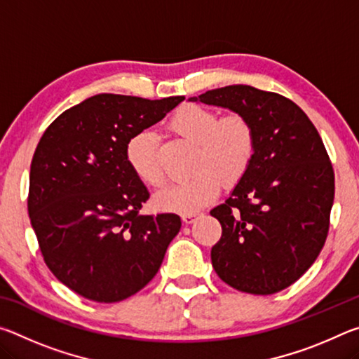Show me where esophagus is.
<instances>
[{
    "label": "esophagus",
    "instance_id": "obj_1",
    "mask_svg": "<svg viewBox=\"0 0 359 359\" xmlns=\"http://www.w3.org/2000/svg\"><path fill=\"white\" fill-rule=\"evenodd\" d=\"M199 212H188V214H182V220L185 223H191L194 220V217H198Z\"/></svg>",
    "mask_w": 359,
    "mask_h": 359
}]
</instances>
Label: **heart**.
Listing matches in <instances>:
<instances>
[{"mask_svg":"<svg viewBox=\"0 0 359 359\" xmlns=\"http://www.w3.org/2000/svg\"><path fill=\"white\" fill-rule=\"evenodd\" d=\"M171 126L196 144L193 160L196 172L156 194L155 203L161 210L196 212L217 196L220 180L228 187L236 185L250 169L257 151V131L244 114L220 117L210 107L184 104L172 115ZM126 161L145 185L160 187L165 180L155 133H136L126 144Z\"/></svg>","mask_w":359,"mask_h":359,"instance_id":"b5f03b06","label":"heart"}]
</instances>
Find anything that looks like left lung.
Segmentation results:
<instances>
[{"mask_svg": "<svg viewBox=\"0 0 359 359\" xmlns=\"http://www.w3.org/2000/svg\"><path fill=\"white\" fill-rule=\"evenodd\" d=\"M191 101L244 114L257 131L250 169L210 210L222 224L210 252L217 276L250 294L288 288L313 264L330 231L334 169L317 128L291 100L250 85Z\"/></svg>", "mask_w": 359, "mask_h": 359, "instance_id": "8db88e82", "label": "left lung"}]
</instances>
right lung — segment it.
I'll return each instance as SVG.
<instances>
[{
  "label": "right lung",
  "mask_w": 359,
  "mask_h": 359,
  "mask_svg": "<svg viewBox=\"0 0 359 359\" xmlns=\"http://www.w3.org/2000/svg\"><path fill=\"white\" fill-rule=\"evenodd\" d=\"M184 100L95 95L42 135L28 214L47 267L74 293L118 302L156 276L180 217L139 215L150 194L126 161V144Z\"/></svg>",
  "instance_id": "obj_1"
}]
</instances>
